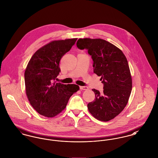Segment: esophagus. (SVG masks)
Segmentation results:
<instances>
[{
  "instance_id": "1",
  "label": "esophagus",
  "mask_w": 158,
  "mask_h": 158,
  "mask_svg": "<svg viewBox=\"0 0 158 158\" xmlns=\"http://www.w3.org/2000/svg\"><path fill=\"white\" fill-rule=\"evenodd\" d=\"M79 88H80V89H81V90H87V89H88V88L87 86H80Z\"/></svg>"
}]
</instances>
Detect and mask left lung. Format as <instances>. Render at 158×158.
Segmentation results:
<instances>
[{
    "label": "left lung",
    "mask_w": 158,
    "mask_h": 158,
    "mask_svg": "<svg viewBox=\"0 0 158 158\" xmlns=\"http://www.w3.org/2000/svg\"><path fill=\"white\" fill-rule=\"evenodd\" d=\"M86 49L93 61L94 73L101 76L103 92L93 89L95 100L88 104L89 112L97 120L108 122L126 106L132 83L128 62L120 49L102 39L80 38L76 43Z\"/></svg>",
    "instance_id": "8db88e82"
}]
</instances>
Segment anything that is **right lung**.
<instances>
[{"label":"right lung","mask_w":158,"mask_h":158,"mask_svg":"<svg viewBox=\"0 0 158 158\" xmlns=\"http://www.w3.org/2000/svg\"><path fill=\"white\" fill-rule=\"evenodd\" d=\"M76 40L53 41L38 49L28 62L24 72L26 93L32 106L41 115L50 118L60 114L79 89L75 84L55 82L61 72V58Z\"/></svg>","instance_id":"obj_1"}]
</instances>
